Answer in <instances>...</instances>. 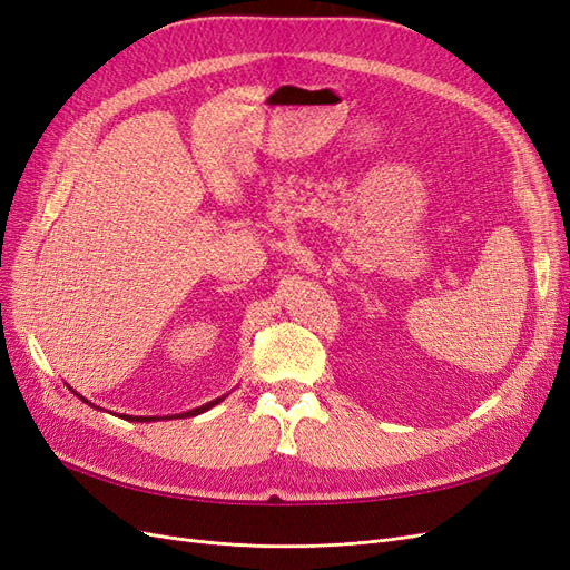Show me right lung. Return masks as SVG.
Returning a JSON list of instances; mask_svg holds the SVG:
<instances>
[{"label":"right lung","mask_w":570,"mask_h":570,"mask_svg":"<svg viewBox=\"0 0 570 570\" xmlns=\"http://www.w3.org/2000/svg\"><path fill=\"white\" fill-rule=\"evenodd\" d=\"M73 390V387H71ZM76 392V390H73ZM78 394V392H76ZM80 400L85 402V404H90V406H95L92 402H88L85 400L82 394H78ZM223 400H226V394L223 396H216V400H212V402H206V404H202V406H197V409H189V411H183V413H174V416H128V413H120V419H126V421H137V423H154V421H170V419H189V416H199V413H204V411H209L212 406H216V404H220ZM95 409H99V406H95Z\"/></svg>","instance_id":"obj_1"}]
</instances>
